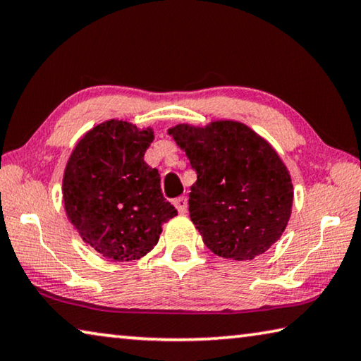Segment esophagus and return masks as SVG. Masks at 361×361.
I'll return each instance as SVG.
<instances>
[{
  "instance_id": "1",
  "label": "esophagus",
  "mask_w": 361,
  "mask_h": 361,
  "mask_svg": "<svg viewBox=\"0 0 361 361\" xmlns=\"http://www.w3.org/2000/svg\"><path fill=\"white\" fill-rule=\"evenodd\" d=\"M173 205L176 207V210H178L180 213H186V210H188V199L185 197V195H181V197H176L173 200Z\"/></svg>"
}]
</instances>
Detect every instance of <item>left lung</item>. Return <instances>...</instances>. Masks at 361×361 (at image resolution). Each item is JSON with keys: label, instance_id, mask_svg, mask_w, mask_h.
Segmentation results:
<instances>
[{"label": "left lung", "instance_id": "8db88e82", "mask_svg": "<svg viewBox=\"0 0 361 361\" xmlns=\"http://www.w3.org/2000/svg\"><path fill=\"white\" fill-rule=\"evenodd\" d=\"M169 133L197 173L188 204L205 245L237 261L271 248L286 228L293 204L288 170L272 146L234 121L204 129L180 124Z\"/></svg>", "mask_w": 361, "mask_h": 361}]
</instances>
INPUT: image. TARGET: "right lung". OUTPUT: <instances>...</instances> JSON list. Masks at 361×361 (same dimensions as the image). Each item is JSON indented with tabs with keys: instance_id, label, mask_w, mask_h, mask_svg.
<instances>
[{
	"instance_id": "add662e5",
	"label": "right lung",
	"mask_w": 361,
	"mask_h": 361,
	"mask_svg": "<svg viewBox=\"0 0 361 361\" xmlns=\"http://www.w3.org/2000/svg\"><path fill=\"white\" fill-rule=\"evenodd\" d=\"M152 130L106 121L79 140L63 175V202L82 240L113 261L145 256L176 216L157 169L145 162Z\"/></svg>"
}]
</instances>
